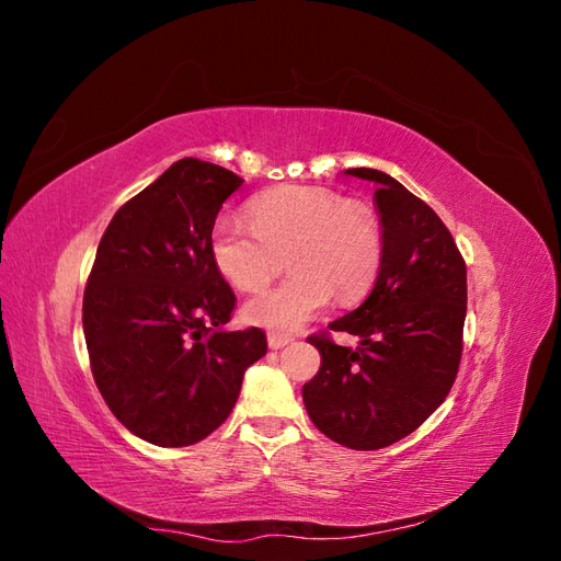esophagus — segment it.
Here are the masks:
<instances>
[{
    "mask_svg": "<svg viewBox=\"0 0 561 561\" xmlns=\"http://www.w3.org/2000/svg\"><path fill=\"white\" fill-rule=\"evenodd\" d=\"M266 342H268V348H271V351H278V348L290 344L293 336H290V334H280V332H268V334H266Z\"/></svg>",
    "mask_w": 561,
    "mask_h": 561,
    "instance_id": "esophagus-1",
    "label": "esophagus"
}]
</instances>
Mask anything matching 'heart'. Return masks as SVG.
I'll return each mask as SVG.
<instances>
[{"instance_id":"b5f03b06","label":"heart","mask_w":561,"mask_h":561,"mask_svg":"<svg viewBox=\"0 0 561 561\" xmlns=\"http://www.w3.org/2000/svg\"><path fill=\"white\" fill-rule=\"evenodd\" d=\"M248 222H219L210 233L215 268L236 290L252 293L278 274L293 276L243 304L250 325L287 332L307 325L332 295L360 299L377 278L383 236L377 215L325 186H278L248 206Z\"/></svg>"}]
</instances>
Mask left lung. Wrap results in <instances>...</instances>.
<instances>
[{"mask_svg":"<svg viewBox=\"0 0 561 561\" xmlns=\"http://www.w3.org/2000/svg\"><path fill=\"white\" fill-rule=\"evenodd\" d=\"M344 175L375 184L379 276L358 309L328 325L358 346L309 336L320 369L301 398L322 435L371 451L414 433L445 402L463 351L466 264L443 219L396 178L375 168Z\"/></svg>","mask_w":561,"mask_h":561,"instance_id":"1","label":"left lung"}]
</instances>
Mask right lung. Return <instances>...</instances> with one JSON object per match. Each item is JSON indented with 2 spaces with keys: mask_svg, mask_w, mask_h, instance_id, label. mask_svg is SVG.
I'll list each match as a JSON object with an SVG mask.
<instances>
[{
  "mask_svg": "<svg viewBox=\"0 0 561 561\" xmlns=\"http://www.w3.org/2000/svg\"><path fill=\"white\" fill-rule=\"evenodd\" d=\"M241 184L182 159L116 210L95 252L83 293L93 379L112 414L157 447L222 426L266 353L262 330H227L236 297L210 257L215 217Z\"/></svg>",
  "mask_w": 561,
  "mask_h": 561,
  "instance_id": "add662e5",
  "label": "right lung"
}]
</instances>
